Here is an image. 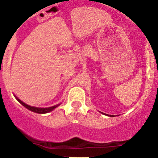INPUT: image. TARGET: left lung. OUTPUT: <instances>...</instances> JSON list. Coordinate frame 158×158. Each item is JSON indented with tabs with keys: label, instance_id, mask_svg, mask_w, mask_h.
I'll return each instance as SVG.
<instances>
[{
	"label": "left lung",
	"instance_id": "obj_1",
	"mask_svg": "<svg viewBox=\"0 0 158 158\" xmlns=\"http://www.w3.org/2000/svg\"><path fill=\"white\" fill-rule=\"evenodd\" d=\"M101 114H105V115H107V116H110V117H114V115H108V114H104V113H103V112H101Z\"/></svg>",
	"mask_w": 158,
	"mask_h": 158
}]
</instances>
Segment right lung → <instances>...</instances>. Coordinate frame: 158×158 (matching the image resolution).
Segmentation results:
<instances>
[{
  "label": "right lung",
  "mask_w": 158,
  "mask_h": 158,
  "mask_svg": "<svg viewBox=\"0 0 158 158\" xmlns=\"http://www.w3.org/2000/svg\"><path fill=\"white\" fill-rule=\"evenodd\" d=\"M15 97V99L19 101L22 105L24 106L26 108H27L28 110H31L32 112H35V113H38V114H46V113H49L51 111H52L53 110L56 108V107H58L59 105L61 104H56V105L52 106V107H33V106H30V105H28V104H25L23 101H22L21 100L19 99L15 95H14Z\"/></svg>",
  "instance_id": "add662e5"
}]
</instances>
